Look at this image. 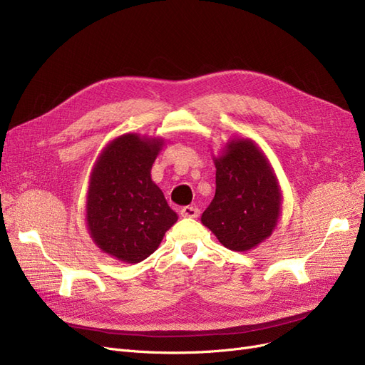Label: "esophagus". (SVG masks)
I'll list each match as a JSON object with an SVG mask.
<instances>
[{"mask_svg": "<svg viewBox=\"0 0 365 365\" xmlns=\"http://www.w3.org/2000/svg\"><path fill=\"white\" fill-rule=\"evenodd\" d=\"M181 216L182 217H197L200 216V208L197 207H193V205H187L181 210Z\"/></svg>", "mask_w": 365, "mask_h": 365, "instance_id": "34e87169", "label": "esophagus"}]
</instances>
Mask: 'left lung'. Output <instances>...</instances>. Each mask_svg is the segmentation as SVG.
Wrapping results in <instances>:
<instances>
[{"mask_svg":"<svg viewBox=\"0 0 365 365\" xmlns=\"http://www.w3.org/2000/svg\"><path fill=\"white\" fill-rule=\"evenodd\" d=\"M216 193L201 222L225 248L248 251L277 227L282 192L268 158L248 138L230 140L215 158Z\"/></svg>","mask_w":365,"mask_h":365,"instance_id":"1","label":"left lung"}]
</instances>
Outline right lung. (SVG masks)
Returning <instances> with one entry per match:
<instances>
[{
	"label": "right lung",
	"mask_w": 365,
	"mask_h": 365,
	"mask_svg": "<svg viewBox=\"0 0 365 365\" xmlns=\"http://www.w3.org/2000/svg\"><path fill=\"white\" fill-rule=\"evenodd\" d=\"M161 146V138L125 134L106 145L94 164L86 227L94 244L117 260H145L178 220L150 178Z\"/></svg>",
	"instance_id": "add662e5"
}]
</instances>
